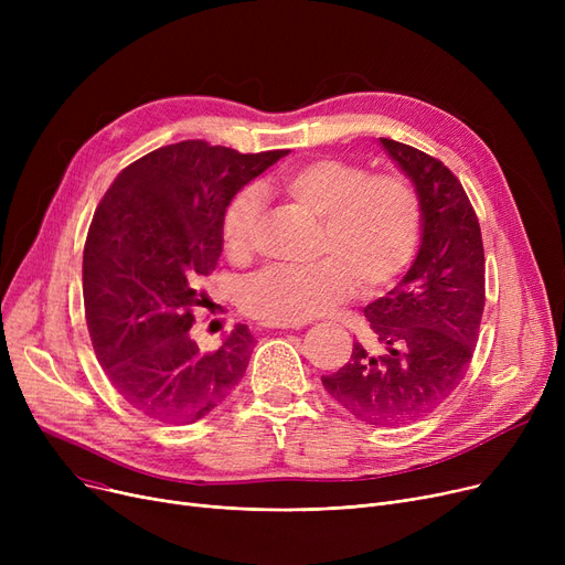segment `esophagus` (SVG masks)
Instances as JSON below:
<instances>
[{"label":"esophagus","instance_id":"obj_1","mask_svg":"<svg viewBox=\"0 0 565 565\" xmlns=\"http://www.w3.org/2000/svg\"><path fill=\"white\" fill-rule=\"evenodd\" d=\"M260 328H267V330H298V328H302V322H263Z\"/></svg>","mask_w":565,"mask_h":565}]
</instances>
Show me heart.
<instances>
[{
  "instance_id": "obj_1",
  "label": "heart",
  "mask_w": 565,
  "mask_h": 565,
  "mask_svg": "<svg viewBox=\"0 0 565 565\" xmlns=\"http://www.w3.org/2000/svg\"><path fill=\"white\" fill-rule=\"evenodd\" d=\"M320 217L316 263L275 265L241 290L243 309L263 322H305L358 290L377 292L412 263L422 237V196L405 173H369L362 164L316 158L260 185ZM260 194L235 192L220 217L224 254L241 263L256 247Z\"/></svg>"
}]
</instances>
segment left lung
Returning <instances> with one entry per match:
<instances>
[{
	"mask_svg": "<svg viewBox=\"0 0 565 565\" xmlns=\"http://www.w3.org/2000/svg\"><path fill=\"white\" fill-rule=\"evenodd\" d=\"M422 196V247L401 284L364 316L382 345H352L322 387L373 426L419 419L462 382L486 307V254L479 217L456 173L419 148L380 137Z\"/></svg>",
	"mask_w": 565,
	"mask_h": 565,
	"instance_id": "left-lung-1",
	"label": "left lung"
}]
</instances>
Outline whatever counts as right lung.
Here are the masks:
<instances>
[{"mask_svg":"<svg viewBox=\"0 0 565 565\" xmlns=\"http://www.w3.org/2000/svg\"><path fill=\"white\" fill-rule=\"evenodd\" d=\"M286 153L171 143L128 164L100 199L82 260L86 328L114 390L146 417L194 424L243 380L247 324L213 352L190 328L222 254L226 201Z\"/></svg>","mask_w":565,"mask_h":565,"instance_id":"add662e5","label":"right lung"}]
</instances>
